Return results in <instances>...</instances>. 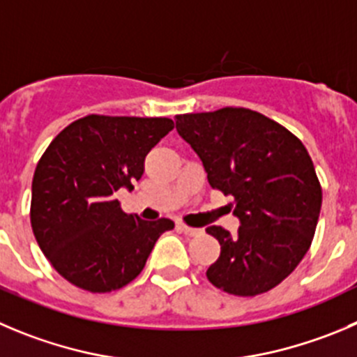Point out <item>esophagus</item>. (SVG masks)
Instances as JSON below:
<instances>
[{"instance_id": "34e87169", "label": "esophagus", "mask_w": 357, "mask_h": 357, "mask_svg": "<svg viewBox=\"0 0 357 357\" xmlns=\"http://www.w3.org/2000/svg\"><path fill=\"white\" fill-rule=\"evenodd\" d=\"M178 227H179V231H181L183 234H186V236H199V234H202L201 229L188 227V225H185V224H179Z\"/></svg>"}]
</instances>
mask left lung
<instances>
[{
  "label": "left lung",
  "instance_id": "obj_1",
  "mask_svg": "<svg viewBox=\"0 0 357 357\" xmlns=\"http://www.w3.org/2000/svg\"><path fill=\"white\" fill-rule=\"evenodd\" d=\"M176 130L209 185L234 197L239 220L236 234L206 229L220 243L206 276L234 296L271 291L301 262L317 227L322 190L308 151L287 128L241 107L176 116Z\"/></svg>",
  "mask_w": 357,
  "mask_h": 357
}]
</instances>
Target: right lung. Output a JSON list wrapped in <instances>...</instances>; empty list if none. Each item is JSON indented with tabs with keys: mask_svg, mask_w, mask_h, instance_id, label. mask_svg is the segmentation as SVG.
I'll use <instances>...</instances> for the list:
<instances>
[{
	"mask_svg": "<svg viewBox=\"0 0 357 357\" xmlns=\"http://www.w3.org/2000/svg\"><path fill=\"white\" fill-rule=\"evenodd\" d=\"M174 128L169 118L86 116L66 126L36 165L31 227L43 255L75 287L111 292L144 269L169 218L126 215L114 194L133 190L146 155Z\"/></svg>",
	"mask_w": 357,
	"mask_h": 357,
	"instance_id": "1",
	"label": "right lung"
}]
</instances>
